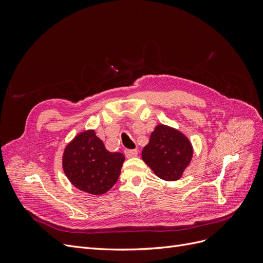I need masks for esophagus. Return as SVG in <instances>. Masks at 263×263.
I'll return each mask as SVG.
<instances>
[{"mask_svg":"<svg viewBox=\"0 0 263 263\" xmlns=\"http://www.w3.org/2000/svg\"><path fill=\"white\" fill-rule=\"evenodd\" d=\"M138 155V151L136 149H126L125 150V156L127 158H133L136 157Z\"/></svg>","mask_w":263,"mask_h":263,"instance_id":"esophagus-1","label":"esophagus"}]
</instances>
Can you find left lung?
<instances>
[{
    "instance_id": "left-lung-1",
    "label": "left lung",
    "mask_w": 263,
    "mask_h": 263,
    "mask_svg": "<svg viewBox=\"0 0 263 263\" xmlns=\"http://www.w3.org/2000/svg\"><path fill=\"white\" fill-rule=\"evenodd\" d=\"M189 139L169 126L158 125L142 149L141 158L156 176L165 181L179 180L192 159Z\"/></svg>"
}]
</instances>
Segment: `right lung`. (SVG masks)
Returning a JSON list of instances; mask_svg holds the SVG:
<instances>
[{"mask_svg": "<svg viewBox=\"0 0 263 263\" xmlns=\"http://www.w3.org/2000/svg\"><path fill=\"white\" fill-rule=\"evenodd\" d=\"M124 161L123 154L109 153L95 132L87 130L79 134L66 147L62 166L76 187L101 195L113 187Z\"/></svg>", "mask_w": 263, "mask_h": 263, "instance_id": "add662e5", "label": "right lung"}]
</instances>
